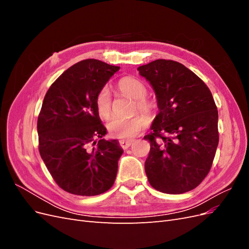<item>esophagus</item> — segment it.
I'll use <instances>...</instances> for the list:
<instances>
[{
  "label": "esophagus",
  "mask_w": 249,
  "mask_h": 249,
  "mask_svg": "<svg viewBox=\"0 0 249 249\" xmlns=\"http://www.w3.org/2000/svg\"><path fill=\"white\" fill-rule=\"evenodd\" d=\"M132 143H133V140H120L119 145L122 146L124 149H126L127 147L131 146Z\"/></svg>",
  "instance_id": "esophagus-1"
}]
</instances>
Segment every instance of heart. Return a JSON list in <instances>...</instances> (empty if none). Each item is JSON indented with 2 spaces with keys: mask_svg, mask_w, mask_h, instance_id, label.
Segmentation results:
<instances>
[{
  "mask_svg": "<svg viewBox=\"0 0 249 249\" xmlns=\"http://www.w3.org/2000/svg\"><path fill=\"white\" fill-rule=\"evenodd\" d=\"M117 88L122 94L135 100L134 112L138 110L152 115L156 112L157 103L148 99L147 88L144 83L133 77H124L117 83ZM94 106L100 117L107 119L112 114V96L108 87H102L94 99ZM148 124L145 115L136 114L129 118L114 117L108 124V130L112 137L118 139H131L137 136Z\"/></svg>",
  "mask_w": 249,
  "mask_h": 249,
  "instance_id": "heart-1",
  "label": "heart"
}]
</instances>
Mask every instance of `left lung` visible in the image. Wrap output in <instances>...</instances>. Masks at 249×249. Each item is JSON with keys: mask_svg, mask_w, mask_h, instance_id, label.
Masks as SVG:
<instances>
[{"mask_svg": "<svg viewBox=\"0 0 249 249\" xmlns=\"http://www.w3.org/2000/svg\"><path fill=\"white\" fill-rule=\"evenodd\" d=\"M138 71L152 84L160 110L144 136L150 143L148 182L163 193L190 191L208 176L219 142L213 95L205 82L173 60L158 59Z\"/></svg>", "mask_w": 249, "mask_h": 249, "instance_id": "obj_1", "label": "left lung"}]
</instances>
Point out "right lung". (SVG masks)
<instances>
[{"mask_svg": "<svg viewBox=\"0 0 249 249\" xmlns=\"http://www.w3.org/2000/svg\"><path fill=\"white\" fill-rule=\"evenodd\" d=\"M117 71L119 66L100 60H83L66 70L44 96L37 119L38 149L52 178L66 192L94 196L114 184L124 150L117 140L103 139L107 129L94 99Z\"/></svg>", "mask_w": 249, "mask_h": 249, "instance_id": "obj_1", "label": "right lung"}]
</instances>
